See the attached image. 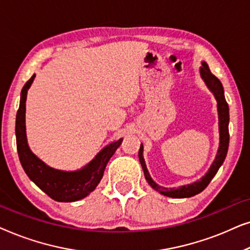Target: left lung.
<instances>
[{"mask_svg": "<svg viewBox=\"0 0 250 250\" xmlns=\"http://www.w3.org/2000/svg\"><path fill=\"white\" fill-rule=\"evenodd\" d=\"M200 77L201 80L205 82L206 86L208 87L211 93L214 94L215 99L217 102V114H218V133H220V145H218L217 153L215 157L214 162L211 163V165L208 169V172L201 177L200 180L196 181V182L186 184V186H181L179 188H165L157 184L155 181L152 180V177L150 176L146 168L145 158H143V145H141L139 150V159L141 163L143 173H145L146 182L149 183V186L158 191L159 193L164 194L166 197L170 198H190L196 196V194L200 193L205 188H206L211 179L216 175L217 170L220 169V167L223 164L225 157H227L228 149H229V141H230V135H229V121H230V116H229V105L228 102L225 100L224 97V90L223 85L220 82V80L216 76H214L210 73L209 67H208L207 62L203 61L200 67Z\"/></svg>", "mask_w": 250, "mask_h": 250, "instance_id": "left-lung-1", "label": "left lung"}]
</instances>
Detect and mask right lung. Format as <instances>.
Returning a JSON list of instances; mask_svg holds the SVG:
<instances>
[{
  "instance_id": "right-lung-1",
  "label": "right lung",
  "mask_w": 250,
  "mask_h": 250,
  "mask_svg": "<svg viewBox=\"0 0 250 250\" xmlns=\"http://www.w3.org/2000/svg\"><path fill=\"white\" fill-rule=\"evenodd\" d=\"M35 76L36 75L34 74L22 87L19 109L16 117L17 150L20 163L29 179L53 200L60 203L81 200L88 196L100 183L109 159L121 146L123 139L105 146L90 163L81 169L67 172L46 165L30 150L26 135L27 92L35 80Z\"/></svg>"
}]
</instances>
